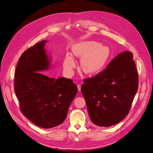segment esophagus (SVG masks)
I'll return each mask as SVG.
<instances>
[{
  "mask_svg": "<svg viewBox=\"0 0 153 153\" xmlns=\"http://www.w3.org/2000/svg\"><path fill=\"white\" fill-rule=\"evenodd\" d=\"M77 87H78V91H81V85L80 84H78L77 85Z\"/></svg>",
  "mask_w": 153,
  "mask_h": 153,
  "instance_id": "34e87169",
  "label": "esophagus"
}]
</instances>
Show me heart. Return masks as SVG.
Instances as JSON below:
<instances>
[{
	"instance_id": "1",
	"label": "heart",
	"mask_w": 153,
	"mask_h": 153,
	"mask_svg": "<svg viewBox=\"0 0 153 153\" xmlns=\"http://www.w3.org/2000/svg\"><path fill=\"white\" fill-rule=\"evenodd\" d=\"M73 53L76 57H82L80 64L82 70L87 74H96L103 68L110 55L108 48L100 45L95 41H85L74 45ZM75 63L70 55H67L64 61V66L67 71H71Z\"/></svg>"
}]
</instances>
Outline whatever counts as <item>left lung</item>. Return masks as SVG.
<instances>
[{
    "label": "left lung",
    "instance_id": "1",
    "mask_svg": "<svg viewBox=\"0 0 153 153\" xmlns=\"http://www.w3.org/2000/svg\"><path fill=\"white\" fill-rule=\"evenodd\" d=\"M133 53L117 55L96 76L84 78L81 91L91 121L99 126L116 124L127 116L138 87Z\"/></svg>",
    "mask_w": 153,
    "mask_h": 153
}]
</instances>
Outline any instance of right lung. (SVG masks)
I'll return each instance as SVG.
<instances>
[{"instance_id": "add662e5", "label": "right lung", "mask_w": 153, "mask_h": 153, "mask_svg": "<svg viewBox=\"0 0 153 153\" xmlns=\"http://www.w3.org/2000/svg\"><path fill=\"white\" fill-rule=\"evenodd\" d=\"M45 43H37L22 54L15 73L14 89L24 116L36 126L47 129L64 122L78 89L71 79L49 78L38 72L47 69L50 64Z\"/></svg>"}]
</instances>
